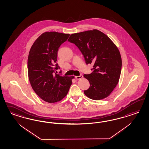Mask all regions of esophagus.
I'll use <instances>...</instances> for the list:
<instances>
[{
	"mask_svg": "<svg viewBox=\"0 0 149 149\" xmlns=\"http://www.w3.org/2000/svg\"><path fill=\"white\" fill-rule=\"evenodd\" d=\"M83 77V75H80V76H76L75 77V79H77V80H80V79H81Z\"/></svg>",
	"mask_w": 149,
	"mask_h": 149,
	"instance_id": "esophagus-1",
	"label": "esophagus"
}]
</instances>
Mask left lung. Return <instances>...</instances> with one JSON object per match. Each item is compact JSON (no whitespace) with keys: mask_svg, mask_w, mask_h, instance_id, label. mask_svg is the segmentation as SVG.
<instances>
[{"mask_svg":"<svg viewBox=\"0 0 149 149\" xmlns=\"http://www.w3.org/2000/svg\"><path fill=\"white\" fill-rule=\"evenodd\" d=\"M68 41L81 51L87 64H93V72L84 75L90 84L85 95L95 100L108 97L117 86L121 72V56L116 45L97 29L72 34Z\"/></svg>","mask_w":149,"mask_h":149,"instance_id":"1","label":"left lung"}]
</instances>
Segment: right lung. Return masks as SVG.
I'll return each mask as SVG.
<instances>
[{"mask_svg": "<svg viewBox=\"0 0 149 149\" xmlns=\"http://www.w3.org/2000/svg\"><path fill=\"white\" fill-rule=\"evenodd\" d=\"M69 36L59 32H45L34 42L29 52L28 75L30 84L36 95L49 103L63 99L74 79V76L55 73L59 68L56 63L59 47Z\"/></svg>", "mask_w": 149, "mask_h": 149, "instance_id": "1", "label": "right lung"}]
</instances>
